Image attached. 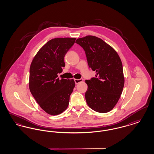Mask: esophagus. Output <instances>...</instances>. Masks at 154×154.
Segmentation results:
<instances>
[{
	"instance_id": "1",
	"label": "esophagus",
	"mask_w": 154,
	"mask_h": 154,
	"mask_svg": "<svg viewBox=\"0 0 154 154\" xmlns=\"http://www.w3.org/2000/svg\"><path fill=\"white\" fill-rule=\"evenodd\" d=\"M82 81H83V79H75V80H74V82H75V84H79V82H82Z\"/></svg>"
}]
</instances>
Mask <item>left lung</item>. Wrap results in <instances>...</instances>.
I'll return each mask as SVG.
<instances>
[{
  "label": "left lung",
  "instance_id": "8db88e82",
  "mask_svg": "<svg viewBox=\"0 0 154 154\" xmlns=\"http://www.w3.org/2000/svg\"><path fill=\"white\" fill-rule=\"evenodd\" d=\"M75 43L82 47L89 67L96 72L95 77L85 81L87 104L96 112H107L117 103L124 86L121 59L117 52L99 37L79 38Z\"/></svg>",
  "mask_w": 154,
  "mask_h": 154
}]
</instances>
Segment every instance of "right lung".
<instances>
[{
    "instance_id": "1",
    "label": "right lung",
    "mask_w": 154,
    "mask_h": 154,
    "mask_svg": "<svg viewBox=\"0 0 154 154\" xmlns=\"http://www.w3.org/2000/svg\"><path fill=\"white\" fill-rule=\"evenodd\" d=\"M75 38L50 40L37 53L30 65L29 89L40 107L48 114L58 115L68 107L74 81L60 79L65 66L64 57Z\"/></svg>"
}]
</instances>
